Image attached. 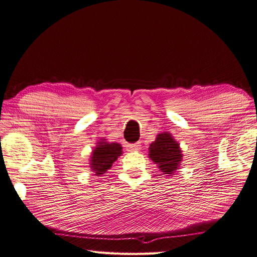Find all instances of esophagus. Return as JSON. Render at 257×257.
<instances>
[{
  "mask_svg": "<svg viewBox=\"0 0 257 257\" xmlns=\"http://www.w3.org/2000/svg\"><path fill=\"white\" fill-rule=\"evenodd\" d=\"M139 149H141V144H139V143L127 145V150H128V151H137V150H139Z\"/></svg>",
  "mask_w": 257,
  "mask_h": 257,
  "instance_id": "obj_1",
  "label": "esophagus"
}]
</instances>
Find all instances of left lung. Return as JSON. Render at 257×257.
I'll list each match as a JSON object with an SVG mask.
<instances>
[{"mask_svg":"<svg viewBox=\"0 0 257 257\" xmlns=\"http://www.w3.org/2000/svg\"><path fill=\"white\" fill-rule=\"evenodd\" d=\"M179 144L168 132L161 133L149 147V158L158 165L161 172L170 176L176 173L182 161Z\"/></svg>","mask_w":257,"mask_h":257,"instance_id":"obj_1","label":"left lung"}]
</instances>
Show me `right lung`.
I'll return each instance as SVG.
<instances>
[{"instance_id":"right-lung-1","label":"right lung","mask_w":257,"mask_h":257,"mask_svg":"<svg viewBox=\"0 0 257 257\" xmlns=\"http://www.w3.org/2000/svg\"><path fill=\"white\" fill-rule=\"evenodd\" d=\"M122 154V147L118 143H108L105 139L97 143V146L92 151L90 167L96 176L105 174L112 166Z\"/></svg>"}]
</instances>
